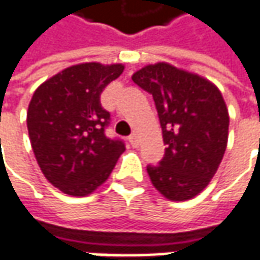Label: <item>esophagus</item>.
Returning <instances> with one entry per match:
<instances>
[{"label":"esophagus","instance_id":"1","mask_svg":"<svg viewBox=\"0 0 260 260\" xmlns=\"http://www.w3.org/2000/svg\"><path fill=\"white\" fill-rule=\"evenodd\" d=\"M129 142H131V145L134 148H137L139 145V139H138V134H132V135H129Z\"/></svg>","mask_w":260,"mask_h":260}]
</instances>
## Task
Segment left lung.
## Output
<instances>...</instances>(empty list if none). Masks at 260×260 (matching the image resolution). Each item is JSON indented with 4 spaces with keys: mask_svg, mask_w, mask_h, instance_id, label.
Returning <instances> with one entry per match:
<instances>
[{
    "mask_svg": "<svg viewBox=\"0 0 260 260\" xmlns=\"http://www.w3.org/2000/svg\"><path fill=\"white\" fill-rule=\"evenodd\" d=\"M132 80L152 94L167 145L151 183L171 202L196 197L214 177L228 147L229 111L209 79L167 61L139 69Z\"/></svg>",
    "mask_w": 260,
    "mask_h": 260,
    "instance_id": "obj_1",
    "label": "left lung"
}]
</instances>
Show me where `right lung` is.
Segmentation results:
<instances>
[{"label": "right lung", "instance_id": "1", "mask_svg": "<svg viewBox=\"0 0 260 260\" xmlns=\"http://www.w3.org/2000/svg\"><path fill=\"white\" fill-rule=\"evenodd\" d=\"M122 63H79L43 82L27 109L32 152L51 185L75 197L89 196L112 173L125 151L122 141L109 139V112L101 93L121 76Z\"/></svg>", "mask_w": 260, "mask_h": 260}]
</instances>
